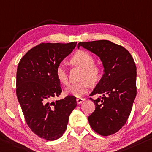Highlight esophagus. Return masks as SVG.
<instances>
[{
  "instance_id": "obj_1",
  "label": "esophagus",
  "mask_w": 152,
  "mask_h": 152,
  "mask_svg": "<svg viewBox=\"0 0 152 152\" xmlns=\"http://www.w3.org/2000/svg\"><path fill=\"white\" fill-rule=\"evenodd\" d=\"M84 101H85V99H83V98H77L76 99V102L78 104H80V103H83Z\"/></svg>"
}]
</instances>
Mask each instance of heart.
I'll list each match as a JSON object with an SVG mask.
<instances>
[{
  "instance_id": "obj_1",
  "label": "heart",
  "mask_w": 152,
  "mask_h": 152,
  "mask_svg": "<svg viewBox=\"0 0 152 152\" xmlns=\"http://www.w3.org/2000/svg\"><path fill=\"white\" fill-rule=\"evenodd\" d=\"M72 64L83 69L80 83L71 85L65 90V94L72 95L76 97H80L88 92L91 84L96 85L102 80L103 76L102 67L94 64V57L88 52L80 50L76 52L71 59ZM56 76L59 82L62 85H68V76L66 65L61 63L57 66Z\"/></svg>"
}]
</instances>
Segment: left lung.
<instances>
[{
  "label": "left lung",
  "instance_id": "obj_1",
  "mask_svg": "<svg viewBox=\"0 0 152 152\" xmlns=\"http://www.w3.org/2000/svg\"><path fill=\"white\" fill-rule=\"evenodd\" d=\"M99 57L104 74L91 96L98 95L95 110L88 117L90 126L100 135L115 133L126 124L137 95V67L130 53L110 40L79 42Z\"/></svg>",
  "mask_w": 152,
  "mask_h": 152
}]
</instances>
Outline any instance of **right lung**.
<instances>
[{
	"mask_svg": "<svg viewBox=\"0 0 152 152\" xmlns=\"http://www.w3.org/2000/svg\"><path fill=\"white\" fill-rule=\"evenodd\" d=\"M77 42L40 43L26 53L18 64L16 94L26 123L47 141L63 135L76 99L67 95L54 102L62 92L57 66L72 53Z\"/></svg>",
	"mask_w": 152,
	"mask_h": 152,
	"instance_id": "add662e5",
	"label": "right lung"
}]
</instances>
